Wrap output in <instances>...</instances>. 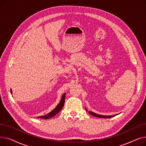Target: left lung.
Wrapping results in <instances>:
<instances>
[{
  "instance_id": "8db88e82",
  "label": "left lung",
  "mask_w": 146,
  "mask_h": 146,
  "mask_svg": "<svg viewBox=\"0 0 146 146\" xmlns=\"http://www.w3.org/2000/svg\"><path fill=\"white\" fill-rule=\"evenodd\" d=\"M86 111L88 112V113L89 114H90L91 115H93L94 117H98V118H112V117H114L116 115H110V116H106V115H99V114H98V113H96L95 112H93L92 111H88L87 110V109H86Z\"/></svg>"
}]
</instances>
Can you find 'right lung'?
I'll return each mask as SVG.
<instances>
[{
  "mask_svg": "<svg viewBox=\"0 0 146 146\" xmlns=\"http://www.w3.org/2000/svg\"><path fill=\"white\" fill-rule=\"evenodd\" d=\"M11 94H12V89H11ZM65 96H66V94H64L62 95V97H61L60 102L56 106V107L54 109L52 110L51 112H50L47 114H46L45 115L37 117V118H41V119H48V118H51V117H53L54 116H55L56 114H57L61 110V109H62V108H63L64 105Z\"/></svg>",
  "mask_w": 146,
  "mask_h": 146,
  "instance_id": "add662e5",
  "label": "right lung"
}]
</instances>
